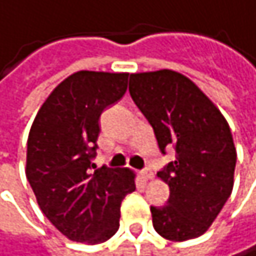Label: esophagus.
<instances>
[{
  "mask_svg": "<svg viewBox=\"0 0 256 256\" xmlns=\"http://www.w3.org/2000/svg\"><path fill=\"white\" fill-rule=\"evenodd\" d=\"M141 177H142V180H152L153 177H154V174H153V171L152 170H148V168H146L144 171H141Z\"/></svg>",
  "mask_w": 256,
  "mask_h": 256,
  "instance_id": "obj_1",
  "label": "esophagus"
}]
</instances>
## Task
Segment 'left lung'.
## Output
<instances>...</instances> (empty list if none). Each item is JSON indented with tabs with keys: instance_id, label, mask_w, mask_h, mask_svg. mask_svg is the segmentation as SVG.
Listing matches in <instances>:
<instances>
[{
	"instance_id": "left-lung-1",
	"label": "left lung",
	"mask_w": 256,
	"mask_h": 256,
	"mask_svg": "<svg viewBox=\"0 0 256 256\" xmlns=\"http://www.w3.org/2000/svg\"><path fill=\"white\" fill-rule=\"evenodd\" d=\"M129 91L152 124L160 152L176 150L158 177L170 186L166 206L152 207L153 226L166 240L202 236L234 186L237 152L231 129L216 104L174 70L132 73Z\"/></svg>"
}]
</instances>
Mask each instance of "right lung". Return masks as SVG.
<instances>
[{"label":"right lung","instance_id":"obj_1","mask_svg":"<svg viewBox=\"0 0 256 256\" xmlns=\"http://www.w3.org/2000/svg\"><path fill=\"white\" fill-rule=\"evenodd\" d=\"M129 73L80 70L55 86L38 109L26 144V178L38 207L68 240L97 244L120 226V207L136 189L127 170L91 162L98 118L127 90Z\"/></svg>","mask_w":256,"mask_h":256}]
</instances>
